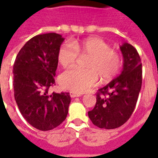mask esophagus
Returning <instances> with one entry per match:
<instances>
[{"label":"esophagus","mask_w":158,"mask_h":158,"mask_svg":"<svg viewBox=\"0 0 158 158\" xmlns=\"http://www.w3.org/2000/svg\"><path fill=\"white\" fill-rule=\"evenodd\" d=\"M70 96H71L72 98H74V97H79V96H81V94H78V93H75V92H70Z\"/></svg>","instance_id":"obj_1"}]
</instances>
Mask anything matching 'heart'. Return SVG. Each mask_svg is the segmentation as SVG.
<instances>
[{"instance_id":"heart-1","label":"heart","mask_w":158,"mask_h":158,"mask_svg":"<svg viewBox=\"0 0 158 158\" xmlns=\"http://www.w3.org/2000/svg\"><path fill=\"white\" fill-rule=\"evenodd\" d=\"M79 55L89 57L86 62L87 70L72 68L61 76L60 82L66 89L82 93L96 85L99 76L103 80L114 78L122 67V57L118 52L112 50L109 44L99 38H89L82 41L65 42L59 49L57 59L62 67L75 63Z\"/></svg>"}]
</instances>
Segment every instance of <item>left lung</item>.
<instances>
[{"label":"left lung","instance_id":"1","mask_svg":"<svg viewBox=\"0 0 158 158\" xmlns=\"http://www.w3.org/2000/svg\"><path fill=\"white\" fill-rule=\"evenodd\" d=\"M123 57L120 75L99 89L95 107L88 112L91 122L101 129L118 128L135 108L141 84L142 64L139 53L129 43L120 46Z\"/></svg>","mask_w":158,"mask_h":158}]
</instances>
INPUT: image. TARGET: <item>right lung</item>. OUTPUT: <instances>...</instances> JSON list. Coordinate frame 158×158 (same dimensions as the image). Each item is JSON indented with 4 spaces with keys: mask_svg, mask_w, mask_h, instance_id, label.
Masks as SVG:
<instances>
[{
    "mask_svg": "<svg viewBox=\"0 0 158 158\" xmlns=\"http://www.w3.org/2000/svg\"><path fill=\"white\" fill-rule=\"evenodd\" d=\"M63 40L56 33L35 36L19 51L13 65L14 97L19 111L30 125L42 131L60 125L69 113V93L48 92L55 85L57 54Z\"/></svg>",
    "mask_w": 158,
    "mask_h": 158,
    "instance_id": "obj_1",
    "label": "right lung"
}]
</instances>
